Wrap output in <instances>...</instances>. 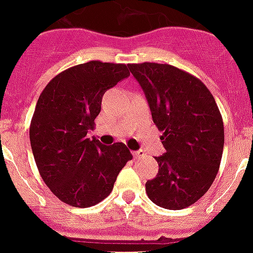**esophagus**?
<instances>
[{"label":"esophagus","instance_id":"34e87169","mask_svg":"<svg viewBox=\"0 0 253 253\" xmlns=\"http://www.w3.org/2000/svg\"><path fill=\"white\" fill-rule=\"evenodd\" d=\"M132 155L134 158H138V160H142V158H146V153L143 150H138V151H132Z\"/></svg>","mask_w":253,"mask_h":253}]
</instances>
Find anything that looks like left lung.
<instances>
[{
  "instance_id": "left-lung-1",
  "label": "left lung",
  "mask_w": 253,
  "mask_h": 253,
  "mask_svg": "<svg viewBox=\"0 0 253 253\" xmlns=\"http://www.w3.org/2000/svg\"><path fill=\"white\" fill-rule=\"evenodd\" d=\"M141 84L155 126L164 134L165 153L155 157L160 170L146 182V193L171 211L197 203L207 193L221 162L224 123L207 85L169 64H128Z\"/></svg>"
}]
</instances>
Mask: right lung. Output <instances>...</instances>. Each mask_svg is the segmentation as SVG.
I'll return each mask as SVG.
<instances>
[{
    "mask_svg": "<svg viewBox=\"0 0 253 253\" xmlns=\"http://www.w3.org/2000/svg\"><path fill=\"white\" fill-rule=\"evenodd\" d=\"M128 65L92 60L56 75L37 100L29 127L42 181L60 201L89 208L112 192L132 155L125 143L87 138L107 89L130 76Z\"/></svg>",
    "mask_w": 253,
    "mask_h": 253,
    "instance_id": "obj_1",
    "label": "right lung"
}]
</instances>
